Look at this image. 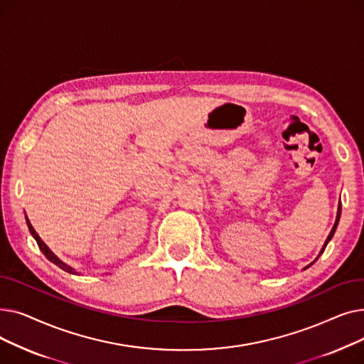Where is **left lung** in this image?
I'll return each instance as SVG.
<instances>
[{
    "label": "left lung",
    "instance_id": "left-lung-1",
    "mask_svg": "<svg viewBox=\"0 0 364 364\" xmlns=\"http://www.w3.org/2000/svg\"><path fill=\"white\" fill-rule=\"evenodd\" d=\"M339 218H341V202H339V205H338V214H336V220H335V224H333V227H332V230H331V233H329V236H328V239L326 240H324V243H323V246H321V250H320V252H318V255H317V258L311 262V264H309L307 267H304V270L305 269H309V267L310 265H313L317 259H318V257L324 252V250H326V246H328V243L331 242V239L333 237V235H335V232H336V227H338V223H339Z\"/></svg>",
    "mask_w": 364,
    "mask_h": 364
}]
</instances>
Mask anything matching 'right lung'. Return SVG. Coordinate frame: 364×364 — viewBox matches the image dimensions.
<instances>
[{
  "mask_svg": "<svg viewBox=\"0 0 364 364\" xmlns=\"http://www.w3.org/2000/svg\"><path fill=\"white\" fill-rule=\"evenodd\" d=\"M26 224H28V228H29V232H31V235H32V237L36 240V243H38V246H40V250H41V252L47 257V259H50L53 264H55L57 267H60V269L62 270H65V272H68V273H70V274H80L78 272H76L75 269H72V267L70 265H68L66 262H63L59 257H57L51 250H50V247L41 240V237L40 236H38V233L35 232V228L32 227V224H31V221L28 220V217H26Z\"/></svg>",
  "mask_w": 364,
  "mask_h": 364,
  "instance_id": "add662e5",
  "label": "right lung"
}]
</instances>
